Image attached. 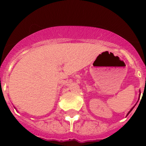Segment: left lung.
<instances>
[{
    "label": "left lung",
    "mask_w": 146,
    "mask_h": 146,
    "mask_svg": "<svg viewBox=\"0 0 146 146\" xmlns=\"http://www.w3.org/2000/svg\"><path fill=\"white\" fill-rule=\"evenodd\" d=\"M140 95H139V99H140ZM139 99H138V100H139ZM137 102H138V101H137ZM136 104H135V105H136ZM135 106H134L133 107V108H131V110H129V113H127V115H128L129 114V113H130V112H131V110H133V108H135Z\"/></svg>",
    "instance_id": "1"
}]
</instances>
